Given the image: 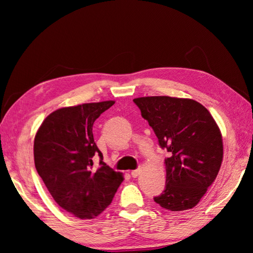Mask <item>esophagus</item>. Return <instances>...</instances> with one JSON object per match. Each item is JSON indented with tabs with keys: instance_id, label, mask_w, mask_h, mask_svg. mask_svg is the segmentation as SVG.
Segmentation results:
<instances>
[{
	"instance_id": "34e87169",
	"label": "esophagus",
	"mask_w": 253,
	"mask_h": 253,
	"mask_svg": "<svg viewBox=\"0 0 253 253\" xmlns=\"http://www.w3.org/2000/svg\"><path fill=\"white\" fill-rule=\"evenodd\" d=\"M139 173H140V169H135V170H131V176L134 177V178H136L137 176H138L139 175Z\"/></svg>"
}]
</instances>
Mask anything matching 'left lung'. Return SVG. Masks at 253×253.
Wrapping results in <instances>:
<instances>
[{
    "label": "left lung",
    "instance_id": "left-lung-1",
    "mask_svg": "<svg viewBox=\"0 0 253 253\" xmlns=\"http://www.w3.org/2000/svg\"><path fill=\"white\" fill-rule=\"evenodd\" d=\"M165 158V190L154 201L169 211L194 208L215 181L223 160L219 126L203 105L187 98H135Z\"/></svg>",
    "mask_w": 253,
    "mask_h": 253
}]
</instances>
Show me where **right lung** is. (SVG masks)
<instances>
[{
	"instance_id": "1",
	"label": "right lung",
	"mask_w": 253,
	"mask_h": 253,
	"mask_svg": "<svg viewBox=\"0 0 253 253\" xmlns=\"http://www.w3.org/2000/svg\"><path fill=\"white\" fill-rule=\"evenodd\" d=\"M115 101L63 107L51 113L34 138V164L53 200L79 219H93L111 203L124 181L102 162L93 140L96 119ZM101 157L93 170V156Z\"/></svg>"
}]
</instances>
